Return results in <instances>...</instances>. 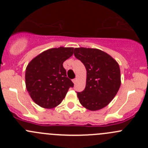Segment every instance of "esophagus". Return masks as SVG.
Listing matches in <instances>:
<instances>
[{
  "instance_id": "esophagus-1",
  "label": "esophagus",
  "mask_w": 148,
  "mask_h": 148,
  "mask_svg": "<svg viewBox=\"0 0 148 148\" xmlns=\"http://www.w3.org/2000/svg\"><path fill=\"white\" fill-rule=\"evenodd\" d=\"M72 81H73V82H74V84H76V83H77V79H74Z\"/></svg>"
}]
</instances>
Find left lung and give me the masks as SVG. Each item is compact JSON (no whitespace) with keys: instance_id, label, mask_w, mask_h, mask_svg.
Masks as SVG:
<instances>
[{"instance_id":"left-lung-1","label":"left lung","mask_w":148,"mask_h":148,"mask_svg":"<svg viewBox=\"0 0 148 148\" xmlns=\"http://www.w3.org/2000/svg\"><path fill=\"white\" fill-rule=\"evenodd\" d=\"M74 54L86 69V83L82 92H77L82 105L92 111L106 107L118 92L121 84L117 62L97 49L76 48Z\"/></svg>"}]
</instances>
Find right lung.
I'll return each mask as SVG.
<instances>
[{
    "mask_svg": "<svg viewBox=\"0 0 148 148\" xmlns=\"http://www.w3.org/2000/svg\"><path fill=\"white\" fill-rule=\"evenodd\" d=\"M74 48H53L42 52L28 64L26 86L34 102L44 108L59 105L74 83L67 77L63 63L71 57Z\"/></svg>",
    "mask_w": 148,
    "mask_h": 148,
    "instance_id": "obj_1",
    "label": "right lung"
}]
</instances>
